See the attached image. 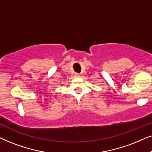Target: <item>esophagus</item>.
<instances>
[{
    "label": "esophagus",
    "instance_id": "esophagus-1",
    "mask_svg": "<svg viewBox=\"0 0 152 152\" xmlns=\"http://www.w3.org/2000/svg\"><path fill=\"white\" fill-rule=\"evenodd\" d=\"M75 76H76V77H80V74H78V73H75Z\"/></svg>",
    "mask_w": 152,
    "mask_h": 152
}]
</instances>
